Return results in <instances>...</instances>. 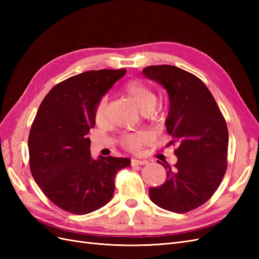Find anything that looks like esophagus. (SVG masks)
I'll return each instance as SVG.
<instances>
[{"label": "esophagus", "mask_w": 259, "mask_h": 259, "mask_svg": "<svg viewBox=\"0 0 259 259\" xmlns=\"http://www.w3.org/2000/svg\"><path fill=\"white\" fill-rule=\"evenodd\" d=\"M147 161L146 160H138V159H132V165H144L146 164Z\"/></svg>", "instance_id": "1"}]
</instances>
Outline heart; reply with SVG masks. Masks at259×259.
Segmentation results:
<instances>
[{
  "label": "heart",
  "instance_id": "obj_1",
  "mask_svg": "<svg viewBox=\"0 0 259 259\" xmlns=\"http://www.w3.org/2000/svg\"><path fill=\"white\" fill-rule=\"evenodd\" d=\"M123 93L132 101L140 112L152 113L155 105L156 96L149 86L140 80H131L123 85ZM94 120L97 124L103 123L107 116V101L106 98L99 99L94 108ZM148 140V135L143 132L127 134L122 138V145L132 151H137Z\"/></svg>",
  "mask_w": 259,
  "mask_h": 259
}]
</instances>
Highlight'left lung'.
Here are the masks:
<instances>
[{
    "label": "left lung",
    "instance_id": "left-lung-1",
    "mask_svg": "<svg viewBox=\"0 0 259 259\" xmlns=\"http://www.w3.org/2000/svg\"><path fill=\"white\" fill-rule=\"evenodd\" d=\"M143 73L164 86L169 97L165 121L175 145L177 163L166 169L162 186L149 189L158 206L184 214L204 204L221 185L227 169L228 128L206 85L175 66H149Z\"/></svg>",
    "mask_w": 259,
    "mask_h": 259
}]
</instances>
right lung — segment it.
I'll list each match as a JSON object with an SVG mask.
<instances>
[{
    "label": "right lung",
    "instance_id": "obj_1",
    "mask_svg": "<svg viewBox=\"0 0 259 259\" xmlns=\"http://www.w3.org/2000/svg\"><path fill=\"white\" fill-rule=\"evenodd\" d=\"M126 72L91 70L58 83L38 107L28 147L30 170L55 205L75 215L106 205L114 193L117 171L131 160L91 156L89 132L95 125L94 108Z\"/></svg>",
    "mask_w": 259,
    "mask_h": 259
}]
</instances>
